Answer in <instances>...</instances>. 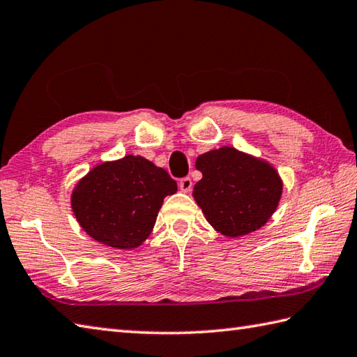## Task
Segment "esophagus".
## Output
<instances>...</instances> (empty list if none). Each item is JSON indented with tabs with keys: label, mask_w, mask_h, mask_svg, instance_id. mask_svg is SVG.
<instances>
[{
	"label": "esophagus",
	"mask_w": 357,
	"mask_h": 357,
	"mask_svg": "<svg viewBox=\"0 0 357 357\" xmlns=\"http://www.w3.org/2000/svg\"><path fill=\"white\" fill-rule=\"evenodd\" d=\"M178 186L183 192H189V191H191V188H192V180L189 177H183L178 181Z\"/></svg>",
	"instance_id": "34e87169"
}]
</instances>
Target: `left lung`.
<instances>
[{
    "label": "left lung",
    "instance_id": "obj_1",
    "mask_svg": "<svg viewBox=\"0 0 357 357\" xmlns=\"http://www.w3.org/2000/svg\"><path fill=\"white\" fill-rule=\"evenodd\" d=\"M197 168L203 177L194 199L215 231L240 237L259 229L279 205L282 180L271 165L234 148L202 154Z\"/></svg>",
    "mask_w": 357,
    "mask_h": 357
}]
</instances>
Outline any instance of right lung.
Wrapping results in <instances>:
<instances>
[{
  "label": "right lung",
  "mask_w": 357,
  "mask_h": 357,
  "mask_svg": "<svg viewBox=\"0 0 357 357\" xmlns=\"http://www.w3.org/2000/svg\"><path fill=\"white\" fill-rule=\"evenodd\" d=\"M176 180L140 155L96 166L72 192V209L97 242L119 250L142 245L154 228L163 199Z\"/></svg>",
  "instance_id": "add662e5"
}]
</instances>
